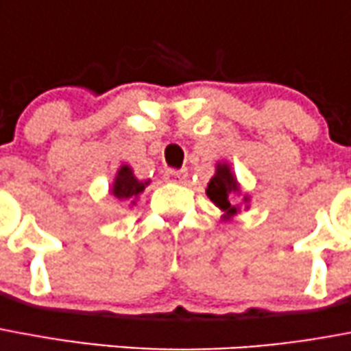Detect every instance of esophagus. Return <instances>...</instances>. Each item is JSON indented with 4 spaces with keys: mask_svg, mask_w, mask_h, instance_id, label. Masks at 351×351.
Instances as JSON below:
<instances>
[{
    "mask_svg": "<svg viewBox=\"0 0 351 351\" xmlns=\"http://www.w3.org/2000/svg\"><path fill=\"white\" fill-rule=\"evenodd\" d=\"M184 179H186L184 170H167L165 172V181L168 183H184Z\"/></svg>",
    "mask_w": 351,
    "mask_h": 351,
    "instance_id": "1",
    "label": "esophagus"
}]
</instances>
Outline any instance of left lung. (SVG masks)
<instances>
[{
    "instance_id": "left-lung-1",
    "label": "left lung",
    "mask_w": 351,
    "mask_h": 351,
    "mask_svg": "<svg viewBox=\"0 0 351 351\" xmlns=\"http://www.w3.org/2000/svg\"><path fill=\"white\" fill-rule=\"evenodd\" d=\"M234 195H241L243 203L240 204H243L245 208H250V195L243 193V189H241L235 173L232 172L230 162L219 161L215 165V173L206 184V195L223 212V215H221L223 221H230L241 212L239 205L231 203V197Z\"/></svg>"
}]
</instances>
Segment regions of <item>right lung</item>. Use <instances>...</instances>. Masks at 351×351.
<instances>
[{
    "label": "right lung",
    "instance_id": "1",
    "mask_svg": "<svg viewBox=\"0 0 351 351\" xmlns=\"http://www.w3.org/2000/svg\"><path fill=\"white\" fill-rule=\"evenodd\" d=\"M148 184H150V179L141 181V179L136 178L132 167L121 165V167L117 168L116 176H114V181H112L110 189H108V193L114 195L117 201H127L130 204H136L139 195H141L143 190L147 189Z\"/></svg>",
    "mask_w": 351,
    "mask_h": 351
}]
</instances>
